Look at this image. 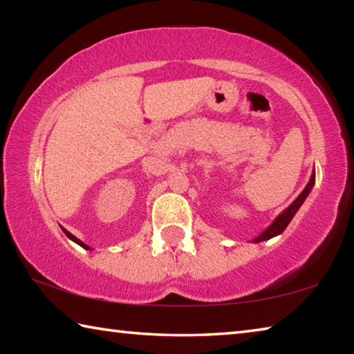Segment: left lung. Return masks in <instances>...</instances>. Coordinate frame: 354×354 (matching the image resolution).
Here are the masks:
<instances>
[{"label":"left lung","mask_w":354,"mask_h":354,"mask_svg":"<svg viewBox=\"0 0 354 354\" xmlns=\"http://www.w3.org/2000/svg\"><path fill=\"white\" fill-rule=\"evenodd\" d=\"M314 184H315V170L313 171V175H310V179H309V183L306 184V187H304L301 194L297 196L295 201H293L289 207L284 209V211L281 212L278 217L273 220V223L270 226L266 227V230H263L259 236H256L253 239V242L254 243H259V242H263V241H268V239H272L274 236H279L281 232L286 230L287 225L290 223V220L295 217L297 211H298L299 207H301L304 200L308 198V195L310 194V190H313Z\"/></svg>","instance_id":"obj_1"}]
</instances>
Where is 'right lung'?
Masks as SVG:
<instances>
[{
	"label": "right lung",
	"instance_id": "1",
	"mask_svg": "<svg viewBox=\"0 0 354 354\" xmlns=\"http://www.w3.org/2000/svg\"><path fill=\"white\" fill-rule=\"evenodd\" d=\"M62 227V226H61ZM62 231L65 232V236H67L68 239H70V241H73L75 243H77V245H80V247H82L84 250H92L91 247H88V245H86V243H84L82 241H80V239H77L76 236H73V234H71V232H68L67 230H65V227H62Z\"/></svg>",
	"mask_w": 354,
	"mask_h": 354
}]
</instances>
